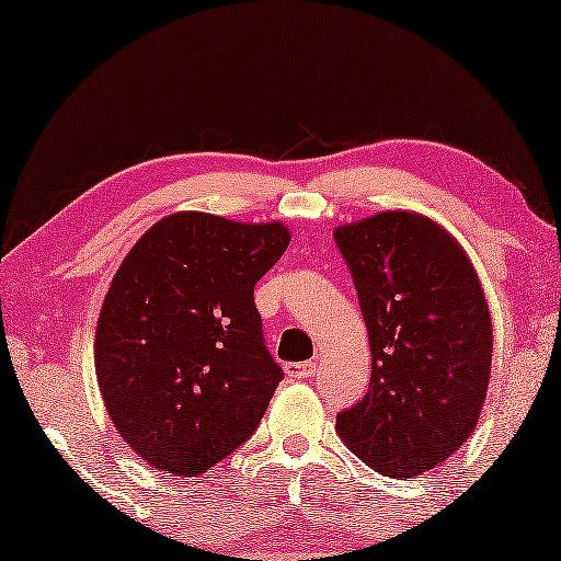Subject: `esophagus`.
Listing matches in <instances>:
<instances>
[{"label":"esophagus","mask_w":561,"mask_h":561,"mask_svg":"<svg viewBox=\"0 0 561 561\" xmlns=\"http://www.w3.org/2000/svg\"><path fill=\"white\" fill-rule=\"evenodd\" d=\"M316 363H288L286 365V373H288V378H293V380H308V378H313L316 375Z\"/></svg>","instance_id":"obj_1"}]
</instances>
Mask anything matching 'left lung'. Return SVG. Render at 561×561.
<instances>
[{"mask_svg":"<svg viewBox=\"0 0 561 561\" xmlns=\"http://www.w3.org/2000/svg\"><path fill=\"white\" fill-rule=\"evenodd\" d=\"M370 337L367 394L337 435L375 470L415 477L474 433L492 365V318L474 265L443 226L382 210L335 228Z\"/></svg>","mask_w":561,"mask_h":561,"instance_id":"1","label":"left lung"}]
</instances>
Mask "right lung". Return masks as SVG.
I'll return each instance as SVG.
<instances>
[{"label":"right lung","instance_id":"right-lung-1","mask_svg":"<svg viewBox=\"0 0 561 561\" xmlns=\"http://www.w3.org/2000/svg\"><path fill=\"white\" fill-rule=\"evenodd\" d=\"M288 243L278 220L181 210L118 265L96 323V380L146 465L204 474L255 433L283 370L263 343L253 286Z\"/></svg>","mask_w":561,"mask_h":561}]
</instances>
